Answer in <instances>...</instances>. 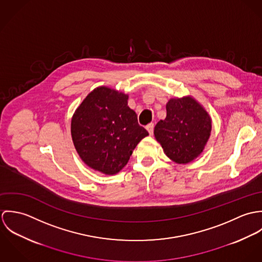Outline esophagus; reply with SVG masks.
<instances>
[{"label":"esophagus","mask_w":262,"mask_h":262,"mask_svg":"<svg viewBox=\"0 0 262 262\" xmlns=\"http://www.w3.org/2000/svg\"><path fill=\"white\" fill-rule=\"evenodd\" d=\"M146 129H147V131L149 132L150 135H152V134H153V129H154V124H153V123H150V124H148V125L146 126Z\"/></svg>","instance_id":"obj_1"}]
</instances>
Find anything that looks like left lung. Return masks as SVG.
Here are the masks:
<instances>
[{"instance_id": "left-lung-1", "label": "left lung", "mask_w": 262, "mask_h": 262, "mask_svg": "<svg viewBox=\"0 0 262 262\" xmlns=\"http://www.w3.org/2000/svg\"><path fill=\"white\" fill-rule=\"evenodd\" d=\"M211 128L208 113L187 97L168 101L166 118L155 125L154 135L171 160L187 163L203 152Z\"/></svg>"}]
</instances>
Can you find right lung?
<instances>
[{"instance_id": "add662e5", "label": "right lung", "mask_w": 262, "mask_h": 262, "mask_svg": "<svg viewBox=\"0 0 262 262\" xmlns=\"http://www.w3.org/2000/svg\"><path fill=\"white\" fill-rule=\"evenodd\" d=\"M147 135L128 107V96L106 86L90 93L72 120L78 155L86 165L106 174L119 172Z\"/></svg>"}]
</instances>
